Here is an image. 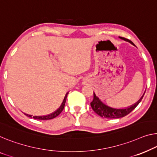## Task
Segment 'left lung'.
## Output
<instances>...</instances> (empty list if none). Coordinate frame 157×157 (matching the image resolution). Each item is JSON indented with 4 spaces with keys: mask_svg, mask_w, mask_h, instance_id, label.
<instances>
[{
    "mask_svg": "<svg viewBox=\"0 0 157 157\" xmlns=\"http://www.w3.org/2000/svg\"><path fill=\"white\" fill-rule=\"evenodd\" d=\"M120 37L121 39H123V40H125L126 41L130 42V44L134 45V44H133L130 40H129V39L124 38V37ZM142 98H143V96H142V97L136 103V104L132 105V106L129 107V108L125 109H116L111 108V107L103 104V103L100 101L99 98H98L97 96L95 95V94L94 93V99L92 100V101L90 103V104L93 111L101 117L107 118H122V117H124L127 116L128 114H129L132 110H134L136 108L137 105L140 104V102L142 101Z\"/></svg>",
    "mask_w": 157,
    "mask_h": 157,
    "instance_id": "left-lung-1",
    "label": "left lung"
}]
</instances>
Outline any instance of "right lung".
I'll return each instance as SVG.
<instances>
[{"label": "right lung", "instance_id": "add662e5", "mask_svg": "<svg viewBox=\"0 0 157 157\" xmlns=\"http://www.w3.org/2000/svg\"><path fill=\"white\" fill-rule=\"evenodd\" d=\"M66 98H67V95L65 96V99L63 100V104H62L61 106H60V108L58 109L56 111L53 112V113L50 114V115L44 116H34L33 117H32L31 115H29V114H26V113H25V115H26L28 117H30V118H32H32H33L37 119V120H50V119L54 118H56V116H58V115H59V114L62 112L63 110L64 106H65V101H66Z\"/></svg>", "mask_w": 157, "mask_h": 157}]
</instances>
